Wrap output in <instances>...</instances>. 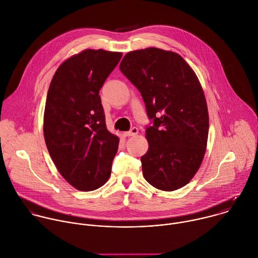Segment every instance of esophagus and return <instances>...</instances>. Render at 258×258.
<instances>
[{
	"label": "esophagus",
	"instance_id": "obj_1",
	"mask_svg": "<svg viewBox=\"0 0 258 258\" xmlns=\"http://www.w3.org/2000/svg\"><path fill=\"white\" fill-rule=\"evenodd\" d=\"M137 134H138V128L133 127L130 131L125 132L123 135H124L125 137H130V136H134V135H137Z\"/></svg>",
	"mask_w": 258,
	"mask_h": 258
}]
</instances>
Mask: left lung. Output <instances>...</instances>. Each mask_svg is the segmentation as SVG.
<instances>
[{"mask_svg": "<svg viewBox=\"0 0 258 258\" xmlns=\"http://www.w3.org/2000/svg\"><path fill=\"white\" fill-rule=\"evenodd\" d=\"M122 74L140 92L147 117L144 178L161 190L185 185L198 171L207 147L209 115L200 82L175 52L150 47L128 52Z\"/></svg>", "mask_w": 258, "mask_h": 258, "instance_id": "8db88e82", "label": "left lung"}]
</instances>
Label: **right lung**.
Returning <instances> with one entry per match:
<instances>
[{
  "label": "right lung",
  "instance_id": "1",
  "mask_svg": "<svg viewBox=\"0 0 258 258\" xmlns=\"http://www.w3.org/2000/svg\"><path fill=\"white\" fill-rule=\"evenodd\" d=\"M121 52L86 49L66 60L50 83L43 131L60 174L80 190H93L110 177L119 138L106 126L99 95Z\"/></svg>",
  "mask_w": 258,
  "mask_h": 258
}]
</instances>
